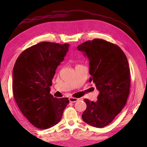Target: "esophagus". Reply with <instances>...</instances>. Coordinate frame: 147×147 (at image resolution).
I'll use <instances>...</instances> for the list:
<instances>
[{"label":"esophagus","mask_w":147,"mask_h":147,"mask_svg":"<svg viewBox=\"0 0 147 147\" xmlns=\"http://www.w3.org/2000/svg\"><path fill=\"white\" fill-rule=\"evenodd\" d=\"M69 100L70 102H76V101L78 100V98H74V97H70L69 98Z\"/></svg>","instance_id":"esophagus-1"}]
</instances>
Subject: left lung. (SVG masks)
I'll return each mask as SVG.
<instances>
[{
  "label": "left lung",
  "instance_id": "1",
  "mask_svg": "<svg viewBox=\"0 0 147 147\" xmlns=\"http://www.w3.org/2000/svg\"><path fill=\"white\" fill-rule=\"evenodd\" d=\"M77 49L89 58V82L99 91L96 102L84 99L87 108L82 118L94 127H104L127 102L131 82L127 58L119 46L101 39L84 42Z\"/></svg>",
  "mask_w": 147,
  "mask_h": 147
}]
</instances>
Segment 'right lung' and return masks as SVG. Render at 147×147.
Instances as JSON below:
<instances>
[{
    "label": "right lung",
    "mask_w": 147,
    "mask_h": 147,
    "mask_svg": "<svg viewBox=\"0 0 147 147\" xmlns=\"http://www.w3.org/2000/svg\"><path fill=\"white\" fill-rule=\"evenodd\" d=\"M69 45L41 42L20 54L13 69L15 100L35 127L47 129L60 121L68 98H57L50 86L57 67L64 59Z\"/></svg>",
    "instance_id": "right-lung-1"
}]
</instances>
